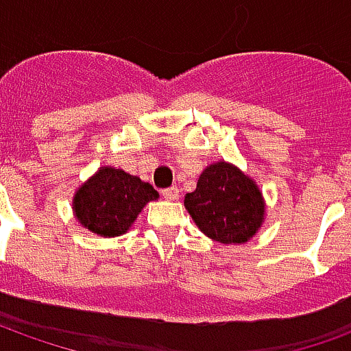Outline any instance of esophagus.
I'll return each instance as SVG.
<instances>
[{
  "mask_svg": "<svg viewBox=\"0 0 351 351\" xmlns=\"http://www.w3.org/2000/svg\"><path fill=\"white\" fill-rule=\"evenodd\" d=\"M161 195L169 201H175L178 199V188L176 186H171V188H165V190H161Z\"/></svg>",
  "mask_w": 351,
  "mask_h": 351,
  "instance_id": "1",
  "label": "esophagus"
}]
</instances>
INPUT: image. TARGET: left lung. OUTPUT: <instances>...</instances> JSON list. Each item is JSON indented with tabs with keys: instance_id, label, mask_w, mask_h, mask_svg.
<instances>
[{
	"instance_id": "left-lung-1",
	"label": "left lung",
	"mask_w": 351,
	"mask_h": 351,
	"mask_svg": "<svg viewBox=\"0 0 351 351\" xmlns=\"http://www.w3.org/2000/svg\"><path fill=\"white\" fill-rule=\"evenodd\" d=\"M184 206L197 228L221 244L248 243L265 214L258 186L226 161L201 173L195 191L186 193Z\"/></svg>"
}]
</instances>
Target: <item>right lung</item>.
<instances>
[{"label": "right lung", "instance_id": "obj_1", "mask_svg": "<svg viewBox=\"0 0 351 351\" xmlns=\"http://www.w3.org/2000/svg\"><path fill=\"white\" fill-rule=\"evenodd\" d=\"M158 191L122 169L101 167L75 195V214L92 233L103 237L123 235L148 201Z\"/></svg>", "mask_w": 351, "mask_h": 351}]
</instances>
